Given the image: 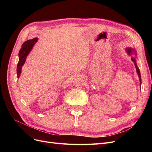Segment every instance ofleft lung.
<instances>
[{"instance_id":"left-lung-1","label":"left lung","mask_w":152,"mask_h":152,"mask_svg":"<svg viewBox=\"0 0 152 152\" xmlns=\"http://www.w3.org/2000/svg\"><path fill=\"white\" fill-rule=\"evenodd\" d=\"M126 53L129 55L130 56H131V60L134 62V65L136 69V72L137 73V75H138L139 77V80H140V86L141 87V73H140V69L137 65V63H136V56H137V54H136V49L134 48H127L126 49Z\"/></svg>"}]
</instances>
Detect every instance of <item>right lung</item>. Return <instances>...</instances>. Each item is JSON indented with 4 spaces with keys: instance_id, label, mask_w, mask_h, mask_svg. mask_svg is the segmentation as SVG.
Returning a JSON list of instances; mask_svg holds the SVG:
<instances>
[{
    "instance_id": "1",
    "label": "right lung",
    "mask_w": 152,
    "mask_h": 152,
    "mask_svg": "<svg viewBox=\"0 0 152 152\" xmlns=\"http://www.w3.org/2000/svg\"><path fill=\"white\" fill-rule=\"evenodd\" d=\"M38 41V38H34L31 40H28L23 44L21 45V48L19 52V61H18L17 65V76L19 79L21 73V68L24 65V64L26 61V57L30 53L32 48L34 46L35 43Z\"/></svg>"
}]
</instances>
